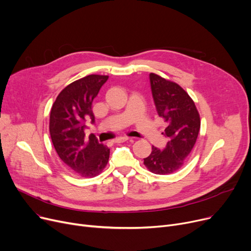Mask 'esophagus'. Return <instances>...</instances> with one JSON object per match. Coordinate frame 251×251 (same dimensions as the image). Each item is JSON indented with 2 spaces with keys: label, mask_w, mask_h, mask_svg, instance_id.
I'll return each mask as SVG.
<instances>
[{
  "label": "esophagus",
  "mask_w": 251,
  "mask_h": 251,
  "mask_svg": "<svg viewBox=\"0 0 251 251\" xmlns=\"http://www.w3.org/2000/svg\"><path fill=\"white\" fill-rule=\"evenodd\" d=\"M127 140H128L127 137H120V138L114 139V143H124V142H126Z\"/></svg>",
  "instance_id": "1"
}]
</instances>
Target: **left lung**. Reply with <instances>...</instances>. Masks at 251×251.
<instances>
[{"instance_id":"left-lung-1","label":"left lung","mask_w":251,"mask_h":251,"mask_svg":"<svg viewBox=\"0 0 251 251\" xmlns=\"http://www.w3.org/2000/svg\"><path fill=\"white\" fill-rule=\"evenodd\" d=\"M150 82L158 114L167 124L163 135L168 142L162 151L153 146L144 165L152 173L167 175L181 168L193 150L201 117L194 100L177 83L155 73L150 74Z\"/></svg>"}]
</instances>
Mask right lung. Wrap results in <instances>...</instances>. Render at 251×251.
Returning a JSON list of instances; mask_svg holds the SVG:
<instances>
[{
	"instance_id": "1",
	"label": "right lung",
	"mask_w": 251,
	"mask_h": 251,
	"mask_svg": "<svg viewBox=\"0 0 251 251\" xmlns=\"http://www.w3.org/2000/svg\"><path fill=\"white\" fill-rule=\"evenodd\" d=\"M108 79L88 75L69 84L57 95L50 115V134L66 167L82 177H95L107 165L110 150L94 135L85 137L87 121L94 122L92 102Z\"/></svg>"
}]
</instances>
